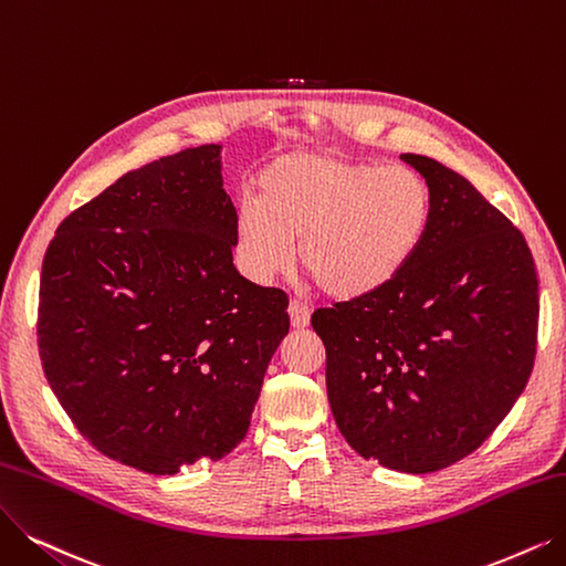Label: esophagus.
I'll return each instance as SVG.
<instances>
[{
    "instance_id": "esophagus-1",
    "label": "esophagus",
    "mask_w": 566,
    "mask_h": 566,
    "mask_svg": "<svg viewBox=\"0 0 566 566\" xmlns=\"http://www.w3.org/2000/svg\"><path fill=\"white\" fill-rule=\"evenodd\" d=\"M287 311H290V323H292V327H295V329H304V327L308 325V321H311V308H308L304 302L292 300L290 306H287Z\"/></svg>"
}]
</instances>
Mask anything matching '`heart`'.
I'll list each match as a JSON object with an SVG mask.
<instances>
[{"label":"heart","mask_w":566,"mask_h":566,"mask_svg":"<svg viewBox=\"0 0 566 566\" xmlns=\"http://www.w3.org/2000/svg\"><path fill=\"white\" fill-rule=\"evenodd\" d=\"M434 218L427 180L401 165L338 153H287L258 176V199L237 213V253L253 281L297 260L338 300L369 297L395 283L422 251Z\"/></svg>","instance_id":"obj_1"}]
</instances>
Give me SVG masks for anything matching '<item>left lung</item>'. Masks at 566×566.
<instances>
[{
    "instance_id": "1",
    "label": "left lung",
    "mask_w": 566,
    "mask_h": 566,
    "mask_svg": "<svg viewBox=\"0 0 566 566\" xmlns=\"http://www.w3.org/2000/svg\"><path fill=\"white\" fill-rule=\"evenodd\" d=\"M434 197L418 258L369 297L318 308L327 397L365 460L432 473L473 453L525 390L538 279L525 237L464 176L403 153Z\"/></svg>"
}]
</instances>
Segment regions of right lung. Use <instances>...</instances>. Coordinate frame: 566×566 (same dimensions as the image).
Segmentation results:
<instances>
[{
  "mask_svg": "<svg viewBox=\"0 0 566 566\" xmlns=\"http://www.w3.org/2000/svg\"><path fill=\"white\" fill-rule=\"evenodd\" d=\"M220 146L127 171L66 216L39 285V355L78 432L155 476L248 432L290 329L287 295L243 279Z\"/></svg>",
  "mask_w": 566,
  "mask_h": 566,
  "instance_id": "obj_1",
  "label": "right lung"
}]
</instances>
